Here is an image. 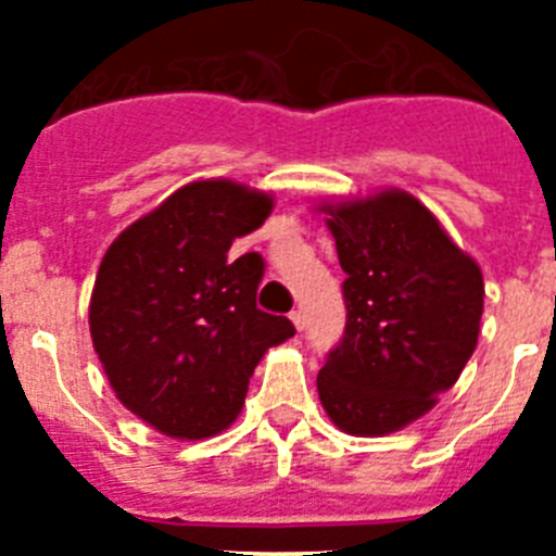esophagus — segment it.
<instances>
[{
	"instance_id": "obj_1",
	"label": "esophagus",
	"mask_w": 556,
	"mask_h": 556,
	"mask_svg": "<svg viewBox=\"0 0 556 556\" xmlns=\"http://www.w3.org/2000/svg\"><path fill=\"white\" fill-rule=\"evenodd\" d=\"M292 323L298 331H306V314H303L301 308H298V312H292Z\"/></svg>"
}]
</instances>
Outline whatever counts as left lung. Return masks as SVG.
Returning <instances> with one entry per match:
<instances>
[{"label":"left lung","mask_w":556,"mask_h":556,"mask_svg":"<svg viewBox=\"0 0 556 556\" xmlns=\"http://www.w3.org/2000/svg\"><path fill=\"white\" fill-rule=\"evenodd\" d=\"M345 269V337L317 392L333 426L384 437L434 409L479 342L484 278L404 189L320 203Z\"/></svg>","instance_id":"8db88e82"}]
</instances>
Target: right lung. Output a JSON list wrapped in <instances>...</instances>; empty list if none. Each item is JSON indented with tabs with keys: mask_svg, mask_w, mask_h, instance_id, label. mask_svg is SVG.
<instances>
[{
	"mask_svg": "<svg viewBox=\"0 0 556 556\" xmlns=\"http://www.w3.org/2000/svg\"><path fill=\"white\" fill-rule=\"evenodd\" d=\"M273 205V194L236 180H191L102 255L91 342L125 409L161 434L203 440L228 429L255 365L294 337L287 317L255 306L262 255L228 258Z\"/></svg>",
	"mask_w": 556,
	"mask_h": 556,
	"instance_id": "1",
	"label": "right lung"
}]
</instances>
